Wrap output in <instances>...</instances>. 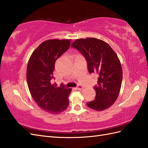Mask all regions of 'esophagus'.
Segmentation results:
<instances>
[{
  "mask_svg": "<svg viewBox=\"0 0 148 148\" xmlns=\"http://www.w3.org/2000/svg\"><path fill=\"white\" fill-rule=\"evenodd\" d=\"M82 89H83V86L81 85H79L77 87V89H78V90H82Z\"/></svg>",
  "mask_w": 148,
  "mask_h": 148,
  "instance_id": "34e87169",
  "label": "esophagus"
}]
</instances>
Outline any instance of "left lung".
<instances>
[{
    "mask_svg": "<svg viewBox=\"0 0 148 148\" xmlns=\"http://www.w3.org/2000/svg\"><path fill=\"white\" fill-rule=\"evenodd\" d=\"M71 46L80 52L88 62L90 74H98L95 99L87 103L97 111L105 110L114 103L120 92L123 69L115 52L106 42L96 38L76 39Z\"/></svg>",
    "mask_w": 148,
    "mask_h": 148,
    "instance_id": "obj_1",
    "label": "left lung"
}]
</instances>
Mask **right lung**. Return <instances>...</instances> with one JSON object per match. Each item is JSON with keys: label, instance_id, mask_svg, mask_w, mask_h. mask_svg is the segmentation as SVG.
Masks as SVG:
<instances>
[{"label": "right lung", "instance_id": "add662e5", "mask_svg": "<svg viewBox=\"0 0 148 148\" xmlns=\"http://www.w3.org/2000/svg\"><path fill=\"white\" fill-rule=\"evenodd\" d=\"M71 39H51L41 43L33 52L27 67V82L33 99L44 111L59 114L69 106L71 88L51 83L56 60L68 50Z\"/></svg>", "mask_w": 148, "mask_h": 148}]
</instances>
